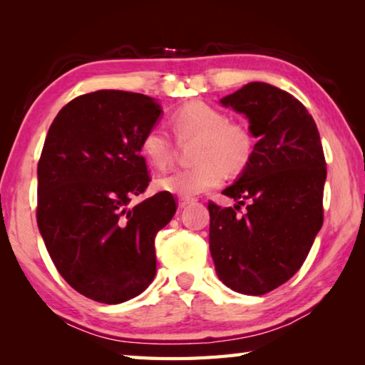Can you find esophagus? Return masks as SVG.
<instances>
[{"label": "esophagus", "instance_id": "esophagus-1", "mask_svg": "<svg viewBox=\"0 0 365 365\" xmlns=\"http://www.w3.org/2000/svg\"><path fill=\"white\" fill-rule=\"evenodd\" d=\"M195 201H196L195 197H180V200H178V206L183 209V207H187L188 205H193Z\"/></svg>", "mask_w": 365, "mask_h": 365}]
</instances>
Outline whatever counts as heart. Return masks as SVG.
<instances>
[{
    "label": "heart",
    "instance_id": "obj_1",
    "mask_svg": "<svg viewBox=\"0 0 365 365\" xmlns=\"http://www.w3.org/2000/svg\"><path fill=\"white\" fill-rule=\"evenodd\" d=\"M172 128L178 140L196 138L195 165L156 178L165 193L193 197L219 187L225 177L246 169L255 153V135L243 122L230 120L227 113L205 101H190L172 113ZM140 153L156 169H165L175 154V140L163 127H151L140 141Z\"/></svg>",
    "mask_w": 365,
    "mask_h": 365
}]
</instances>
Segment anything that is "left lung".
<instances>
[{
    "label": "left lung",
    "mask_w": 365,
    "mask_h": 365,
    "mask_svg": "<svg viewBox=\"0 0 365 365\" xmlns=\"http://www.w3.org/2000/svg\"><path fill=\"white\" fill-rule=\"evenodd\" d=\"M220 103L248 117L257 143L242 177L222 191L238 205L207 202L209 250L224 285L261 296L301 269L324 224V148L309 110L277 86L251 82Z\"/></svg>",
    "instance_id": "8db88e82"
}]
</instances>
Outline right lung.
Here are the masks:
<instances>
[{
  "label": "right lung",
  "mask_w": 365,
  "mask_h": 365,
  "mask_svg": "<svg viewBox=\"0 0 365 365\" xmlns=\"http://www.w3.org/2000/svg\"><path fill=\"white\" fill-rule=\"evenodd\" d=\"M146 95L98 90L59 110L38 160L36 224L63 279L119 304L156 275V233L177 211L165 191L130 206L151 182L140 141L160 115Z\"/></svg>",
  "instance_id": "add662e5"
}]
</instances>
